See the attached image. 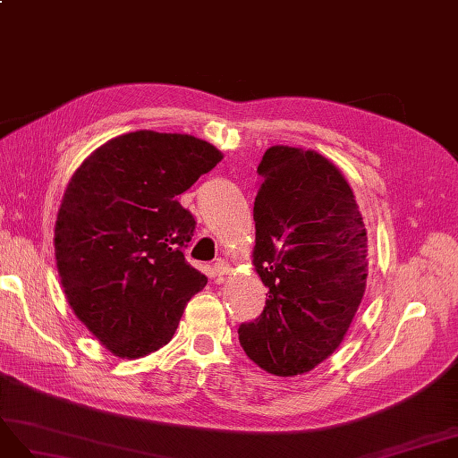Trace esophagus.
I'll return each instance as SVG.
<instances>
[{
  "label": "esophagus",
  "mask_w": 458,
  "mask_h": 458,
  "mask_svg": "<svg viewBox=\"0 0 458 458\" xmlns=\"http://www.w3.org/2000/svg\"><path fill=\"white\" fill-rule=\"evenodd\" d=\"M228 270H230V267H228V262L226 260H223V259H218L215 264H213V276L215 277H223V276H226L228 274Z\"/></svg>",
  "instance_id": "esophagus-1"
}]
</instances>
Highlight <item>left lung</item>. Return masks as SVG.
Returning a JSON list of instances; mask_svg holds the SVG:
<instances>
[{
  "instance_id": "8db88e82",
  "label": "left lung",
  "mask_w": 458,
  "mask_h": 458,
  "mask_svg": "<svg viewBox=\"0 0 458 458\" xmlns=\"http://www.w3.org/2000/svg\"><path fill=\"white\" fill-rule=\"evenodd\" d=\"M253 264L268 287L238 335L277 377L312 371L356 316L367 284V232L343 173L314 150L272 146L259 164Z\"/></svg>"
}]
</instances>
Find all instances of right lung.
<instances>
[{
	"label": "right lung",
	"mask_w": 458,
	"mask_h": 458,
	"mask_svg": "<svg viewBox=\"0 0 458 458\" xmlns=\"http://www.w3.org/2000/svg\"><path fill=\"white\" fill-rule=\"evenodd\" d=\"M220 159L196 137L135 131L72 174L55 226L56 268L73 314L115 356L165 346L208 284L184 259L196 220L176 196Z\"/></svg>",
	"instance_id": "right-lung-1"
}]
</instances>
